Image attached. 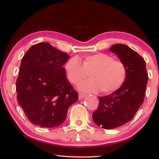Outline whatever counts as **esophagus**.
<instances>
[{
	"label": "esophagus",
	"instance_id": "esophagus-1",
	"mask_svg": "<svg viewBox=\"0 0 159 159\" xmlns=\"http://www.w3.org/2000/svg\"><path fill=\"white\" fill-rule=\"evenodd\" d=\"M86 96L85 94H83V93H79L78 94V99H82L83 98H84Z\"/></svg>",
	"mask_w": 159,
	"mask_h": 159
}]
</instances>
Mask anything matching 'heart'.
<instances>
[{
	"label": "heart",
	"mask_w": 159,
	"mask_h": 159,
	"mask_svg": "<svg viewBox=\"0 0 159 159\" xmlns=\"http://www.w3.org/2000/svg\"><path fill=\"white\" fill-rule=\"evenodd\" d=\"M65 70L73 84H79L89 73L91 79L78 85L80 90L86 92H114L125 83L127 76V68L122 61L103 53L84 57L81 62L73 57L66 62Z\"/></svg>",
	"instance_id": "1"
}]
</instances>
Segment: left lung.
<instances>
[{"mask_svg": "<svg viewBox=\"0 0 159 159\" xmlns=\"http://www.w3.org/2000/svg\"><path fill=\"white\" fill-rule=\"evenodd\" d=\"M110 51L126 65L127 76L120 89L99 97L98 107L92 118L97 126L105 129L117 128L134 118L143 103L148 79L145 61L136 52L124 44H115Z\"/></svg>", "mask_w": 159, "mask_h": 159, "instance_id": "left-lung-1", "label": "left lung"}]
</instances>
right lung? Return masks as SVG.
Masks as SVG:
<instances>
[{
	"label": "right lung",
	"mask_w": 159,
	"mask_h": 159,
	"mask_svg": "<svg viewBox=\"0 0 159 159\" xmlns=\"http://www.w3.org/2000/svg\"><path fill=\"white\" fill-rule=\"evenodd\" d=\"M67 53L50 43L32 46L22 59L16 83L17 101L32 124L56 127L67 117L69 107L78 99V93L66 78L63 67Z\"/></svg>",
	"instance_id": "1"
}]
</instances>
